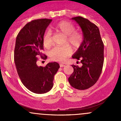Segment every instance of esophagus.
I'll list each match as a JSON object with an SVG mask.
<instances>
[{
	"instance_id": "obj_1",
	"label": "esophagus",
	"mask_w": 121,
	"mask_h": 121,
	"mask_svg": "<svg viewBox=\"0 0 121 121\" xmlns=\"http://www.w3.org/2000/svg\"><path fill=\"white\" fill-rule=\"evenodd\" d=\"M65 66V65L63 64H60V67H64Z\"/></svg>"
}]
</instances>
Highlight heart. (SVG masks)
<instances>
[{
	"mask_svg": "<svg viewBox=\"0 0 121 121\" xmlns=\"http://www.w3.org/2000/svg\"><path fill=\"white\" fill-rule=\"evenodd\" d=\"M54 28L66 36L67 43L74 47H78L83 40L81 33L74 31L75 28L72 23L66 21H61L55 25ZM43 43L45 47H49L52 44V34L48 30L43 37ZM72 50L68 45L55 47L51 50L49 55L51 59L57 61H64L71 54Z\"/></svg>",
	"mask_w": 121,
	"mask_h": 121,
	"instance_id": "b5f03b06",
	"label": "heart"
}]
</instances>
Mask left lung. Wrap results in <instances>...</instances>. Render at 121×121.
I'll use <instances>...</instances> for the list:
<instances>
[{"label":"left lung","mask_w":121,"mask_h":121,"mask_svg":"<svg viewBox=\"0 0 121 121\" xmlns=\"http://www.w3.org/2000/svg\"><path fill=\"white\" fill-rule=\"evenodd\" d=\"M79 25L82 32L83 41L73 59L80 60L81 67L72 65L74 71L69 77V84L78 90L89 88L95 84L103 67L104 46L99 30L96 25L81 16L72 18Z\"/></svg>","instance_id":"left-lung-1"}]
</instances>
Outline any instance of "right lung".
Segmentation results:
<instances>
[{
  "label": "right lung",
  "instance_id": "obj_1",
  "mask_svg": "<svg viewBox=\"0 0 121 121\" xmlns=\"http://www.w3.org/2000/svg\"><path fill=\"white\" fill-rule=\"evenodd\" d=\"M52 19H41L29 22L18 34L16 39L14 61L17 74L29 91L43 94L51 91L53 86L54 76L59 70L57 62H52L43 67L37 65L40 55L43 57V37Z\"/></svg>",
  "mask_w": 121,
  "mask_h": 121
}]
</instances>
